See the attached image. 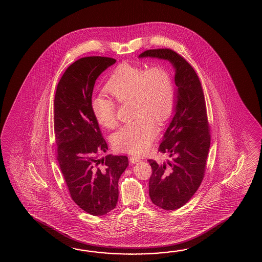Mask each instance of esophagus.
I'll return each instance as SVG.
<instances>
[{
    "instance_id": "34e87169",
    "label": "esophagus",
    "mask_w": 262,
    "mask_h": 262,
    "mask_svg": "<svg viewBox=\"0 0 262 262\" xmlns=\"http://www.w3.org/2000/svg\"><path fill=\"white\" fill-rule=\"evenodd\" d=\"M129 160H130V162H131L132 164H136V163L140 161V158L138 157V156H130V157H129Z\"/></svg>"
}]
</instances>
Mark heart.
<instances>
[{
	"mask_svg": "<svg viewBox=\"0 0 262 262\" xmlns=\"http://www.w3.org/2000/svg\"><path fill=\"white\" fill-rule=\"evenodd\" d=\"M105 91L118 103L130 102L135 119L112 135L115 150L141 154L156 137L158 123L166 121L172 112L175 87L170 70L163 64L146 68L124 62L116 67L105 85ZM91 108L95 120L106 128L117 124V106L110 97L96 95Z\"/></svg>",
	"mask_w": 262,
	"mask_h": 262,
	"instance_id": "obj_1",
	"label": "heart"
}]
</instances>
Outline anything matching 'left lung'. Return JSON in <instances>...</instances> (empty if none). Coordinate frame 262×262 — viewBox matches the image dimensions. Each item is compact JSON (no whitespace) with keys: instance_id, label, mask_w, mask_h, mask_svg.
I'll return each instance as SVG.
<instances>
[{"instance_id":"8db88e82","label":"left lung","mask_w":262,"mask_h":262,"mask_svg":"<svg viewBox=\"0 0 262 262\" xmlns=\"http://www.w3.org/2000/svg\"><path fill=\"white\" fill-rule=\"evenodd\" d=\"M167 60L175 69L177 96L175 114L158 150L171 159H149L152 172L149 195L152 203L164 210H176L199 189L204 177L210 143V125L200 78L184 57L170 49L145 50L139 58Z\"/></svg>"}]
</instances>
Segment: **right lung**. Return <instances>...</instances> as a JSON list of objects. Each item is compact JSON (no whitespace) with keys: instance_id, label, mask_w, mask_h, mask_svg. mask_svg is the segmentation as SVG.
Wrapping results in <instances>:
<instances>
[{"instance_id":"add662e5","label":"right lung","mask_w":262,"mask_h":262,"mask_svg":"<svg viewBox=\"0 0 262 262\" xmlns=\"http://www.w3.org/2000/svg\"><path fill=\"white\" fill-rule=\"evenodd\" d=\"M116 60L91 56L67 68L56 89L54 132L57 160L75 203L98 216L117 204L118 182L128 166L127 156L108 155L91 108L95 80Z\"/></svg>"}]
</instances>
